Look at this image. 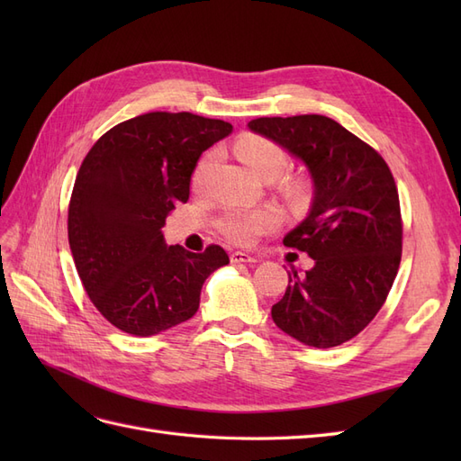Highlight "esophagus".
<instances>
[{
	"instance_id": "esophagus-1",
	"label": "esophagus",
	"mask_w": 461,
	"mask_h": 461,
	"mask_svg": "<svg viewBox=\"0 0 461 461\" xmlns=\"http://www.w3.org/2000/svg\"><path fill=\"white\" fill-rule=\"evenodd\" d=\"M230 261L232 263H256L258 258L252 254H246V252H232Z\"/></svg>"
}]
</instances>
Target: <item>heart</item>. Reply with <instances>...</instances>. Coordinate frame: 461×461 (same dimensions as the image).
<instances>
[{
    "mask_svg": "<svg viewBox=\"0 0 461 461\" xmlns=\"http://www.w3.org/2000/svg\"><path fill=\"white\" fill-rule=\"evenodd\" d=\"M236 156L240 161L259 178H278L283 176L288 167L286 149L273 142L271 138L258 134H244L239 138L234 146ZM219 156L215 151H207L205 156L196 163L192 171V186L196 190L205 188L209 176H212L213 167ZM288 196L294 203H302L305 200L303 185H290ZM278 215L271 209H227L219 219V229L234 244L249 246L254 244L259 236L273 232L278 227Z\"/></svg>",
    "mask_w": 461,
    "mask_h": 461,
    "instance_id": "obj_1",
    "label": "heart"
}]
</instances>
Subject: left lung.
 <instances>
[{"label": "left lung", "mask_w": 461, "mask_h": 461, "mask_svg": "<svg viewBox=\"0 0 461 461\" xmlns=\"http://www.w3.org/2000/svg\"><path fill=\"white\" fill-rule=\"evenodd\" d=\"M248 127L302 159L313 180L310 215L283 242L315 265L288 273L271 317L305 346H340L379 313L400 267L394 176L379 151L325 115L259 117Z\"/></svg>", "instance_id": "obj_1"}]
</instances>
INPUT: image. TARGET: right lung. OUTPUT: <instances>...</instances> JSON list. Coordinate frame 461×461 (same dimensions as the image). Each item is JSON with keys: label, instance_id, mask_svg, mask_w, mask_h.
Instances as JSON below:
<instances>
[{"label": "right lung", "instance_id": "right-lung-1", "mask_svg": "<svg viewBox=\"0 0 461 461\" xmlns=\"http://www.w3.org/2000/svg\"><path fill=\"white\" fill-rule=\"evenodd\" d=\"M232 124L188 113L138 115L107 131L82 161L68 202V246L86 294L111 325L151 337L200 308L225 249L165 246L161 227L186 203L202 153Z\"/></svg>", "mask_w": 461, "mask_h": 461}]
</instances>
